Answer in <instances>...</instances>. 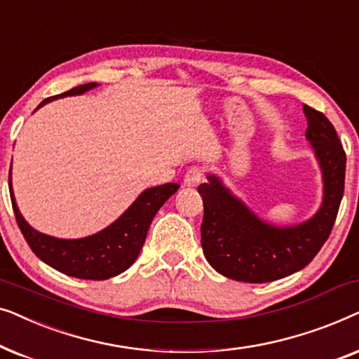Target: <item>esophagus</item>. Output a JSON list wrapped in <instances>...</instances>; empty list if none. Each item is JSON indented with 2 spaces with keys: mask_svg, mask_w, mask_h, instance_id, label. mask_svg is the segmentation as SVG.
<instances>
[{
  "mask_svg": "<svg viewBox=\"0 0 359 359\" xmlns=\"http://www.w3.org/2000/svg\"><path fill=\"white\" fill-rule=\"evenodd\" d=\"M203 176L204 171L201 166H191V168L186 171L183 183L184 186H188V188H196V186L201 183V180H203Z\"/></svg>",
  "mask_w": 359,
  "mask_h": 359,
  "instance_id": "34e87169",
  "label": "esophagus"
}]
</instances>
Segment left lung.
I'll return each instance as SVG.
<instances>
[{"label":"left lung","mask_w":359,"mask_h":359,"mask_svg":"<svg viewBox=\"0 0 359 359\" xmlns=\"http://www.w3.org/2000/svg\"><path fill=\"white\" fill-rule=\"evenodd\" d=\"M306 137L322 170L323 201L312 219L276 227L255 215L217 176L201 184L204 219L201 243L210 266L225 278L269 283L306 268L327 242L345 189L346 155L335 127L320 111L304 104Z\"/></svg>","instance_id":"obj_1"}]
</instances>
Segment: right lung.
Wrapping results in <instances>:
<instances>
[{"mask_svg": "<svg viewBox=\"0 0 359 359\" xmlns=\"http://www.w3.org/2000/svg\"><path fill=\"white\" fill-rule=\"evenodd\" d=\"M97 83H86L62 95L47 97L37 109L47 102L58 97L83 95L88 90L96 88ZM180 184L168 183L145 189L134 204L121 215L116 222L106 227L101 232L85 238L65 240L55 238L50 235L41 233L34 230L19 212L16 199L13 194L11 171H9V194H11L13 210L16 215L18 225L29 243V247L37 258H41L48 266L55 268L67 276L80 279H109L117 274L124 273L132 266L144 247L147 232L158 209L178 191Z\"/></svg>", "mask_w": 359, "mask_h": 359, "instance_id": "add662e5", "label": "right lung"}]
</instances>
